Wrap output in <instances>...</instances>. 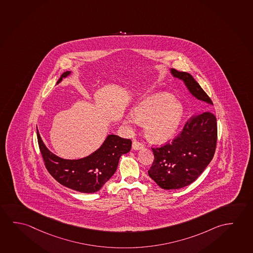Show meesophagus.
<instances>
[{
    "mask_svg": "<svg viewBox=\"0 0 253 253\" xmlns=\"http://www.w3.org/2000/svg\"><path fill=\"white\" fill-rule=\"evenodd\" d=\"M132 149L135 150H139V149L144 148V144L142 142H140L139 140H134L132 141Z\"/></svg>",
    "mask_w": 253,
    "mask_h": 253,
    "instance_id": "1",
    "label": "esophagus"
}]
</instances>
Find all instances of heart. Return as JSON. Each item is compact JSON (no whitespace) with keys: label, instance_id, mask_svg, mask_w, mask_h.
I'll list each match as a JSON object with an SVG mask.
<instances>
[{"label":"heart","instance_id":"heart-1","mask_svg":"<svg viewBox=\"0 0 253 253\" xmlns=\"http://www.w3.org/2000/svg\"><path fill=\"white\" fill-rule=\"evenodd\" d=\"M183 107L169 94L147 96L132 109V116L126 123H145V132L154 142H165L176 133L183 118Z\"/></svg>","mask_w":253,"mask_h":253}]
</instances>
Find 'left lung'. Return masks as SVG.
Masks as SVG:
<instances>
[{"label": "left lung", "mask_w": 253, "mask_h": 253, "mask_svg": "<svg viewBox=\"0 0 253 253\" xmlns=\"http://www.w3.org/2000/svg\"><path fill=\"white\" fill-rule=\"evenodd\" d=\"M173 77L184 81L198 99L212 104L208 94L189 73L171 69ZM217 142V122L209 110L185 122L180 133L161 147L151 148L154 162L149 176L165 190L183 188L196 180L213 157Z\"/></svg>", "instance_id": "obj_1"}]
</instances>
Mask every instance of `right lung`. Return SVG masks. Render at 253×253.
I'll return each mask as SVG.
<instances>
[{
    "mask_svg": "<svg viewBox=\"0 0 253 253\" xmlns=\"http://www.w3.org/2000/svg\"><path fill=\"white\" fill-rule=\"evenodd\" d=\"M69 74V71L63 73L57 84ZM37 137L44 166L51 176L66 187L85 193L99 191L116 171L120 157L132 147L130 139L110 134L100 148L88 157L65 160L49 151L38 129Z\"/></svg>",
    "mask_w": 253,
    "mask_h": 253,
    "instance_id": "obj_1",
    "label": "right lung"
}]
</instances>
